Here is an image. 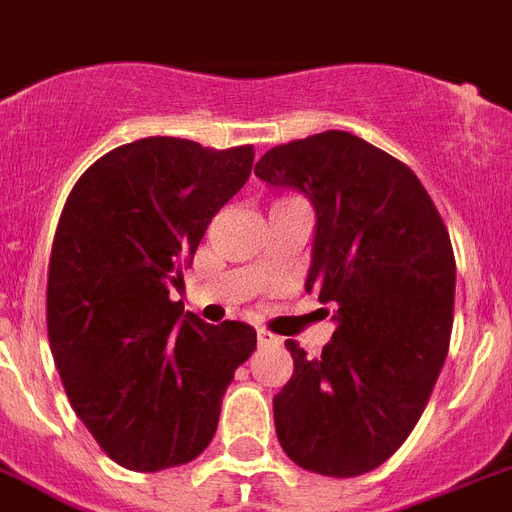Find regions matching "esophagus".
<instances>
[{
  "label": "esophagus",
  "instance_id": "1",
  "mask_svg": "<svg viewBox=\"0 0 512 512\" xmlns=\"http://www.w3.org/2000/svg\"><path fill=\"white\" fill-rule=\"evenodd\" d=\"M257 343H260V349H268V346H278V343H281V338L273 336L270 330L257 328Z\"/></svg>",
  "mask_w": 512,
  "mask_h": 512
}]
</instances>
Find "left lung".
Masks as SVG:
<instances>
[{
    "instance_id": "left-lung-1",
    "label": "left lung",
    "mask_w": 512,
    "mask_h": 512,
    "mask_svg": "<svg viewBox=\"0 0 512 512\" xmlns=\"http://www.w3.org/2000/svg\"><path fill=\"white\" fill-rule=\"evenodd\" d=\"M255 174L315 205L307 291L338 322L317 359L286 341L294 375L273 398L278 442L315 474H367L411 435L448 356L450 234L414 171L351 132L276 145Z\"/></svg>"
}]
</instances>
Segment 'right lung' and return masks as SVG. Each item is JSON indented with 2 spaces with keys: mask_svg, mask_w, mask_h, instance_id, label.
I'll list each match as a JSON object with an SVG mask.
<instances>
[{
  "mask_svg": "<svg viewBox=\"0 0 512 512\" xmlns=\"http://www.w3.org/2000/svg\"><path fill=\"white\" fill-rule=\"evenodd\" d=\"M252 161V145L143 137L98 158L64 203L46 286L51 354L75 414L130 471L203 453L223 390L255 351V328L208 325L169 296Z\"/></svg>",
  "mask_w": 512,
  "mask_h": 512,
  "instance_id": "1",
  "label": "right lung"
}]
</instances>
